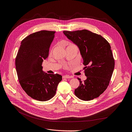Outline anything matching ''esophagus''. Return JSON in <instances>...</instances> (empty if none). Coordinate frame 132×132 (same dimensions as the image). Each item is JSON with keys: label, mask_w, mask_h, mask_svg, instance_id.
Masks as SVG:
<instances>
[{"label": "esophagus", "mask_w": 132, "mask_h": 132, "mask_svg": "<svg viewBox=\"0 0 132 132\" xmlns=\"http://www.w3.org/2000/svg\"><path fill=\"white\" fill-rule=\"evenodd\" d=\"M72 78V76H68V75H65L63 76V78Z\"/></svg>", "instance_id": "1"}]
</instances>
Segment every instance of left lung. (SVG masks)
<instances>
[{"mask_svg":"<svg viewBox=\"0 0 132 132\" xmlns=\"http://www.w3.org/2000/svg\"><path fill=\"white\" fill-rule=\"evenodd\" d=\"M66 36L79 48L85 65L87 79L75 89L76 96L82 101H90L99 97L107 89L115 66L111 47L100 35L82 29L63 31Z\"/></svg>","mask_w":132,"mask_h":132,"instance_id":"1","label":"left lung"}]
</instances>
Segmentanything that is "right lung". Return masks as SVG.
<instances>
[{
    "instance_id": "1",
    "label": "right lung",
    "mask_w": 132,
    "mask_h": 132,
    "mask_svg": "<svg viewBox=\"0 0 132 132\" xmlns=\"http://www.w3.org/2000/svg\"><path fill=\"white\" fill-rule=\"evenodd\" d=\"M56 31L41 30L30 34L21 42L15 66L22 88L32 98L47 101L56 94L62 76L43 72L44 59L49 55L50 46Z\"/></svg>"
}]
</instances>
